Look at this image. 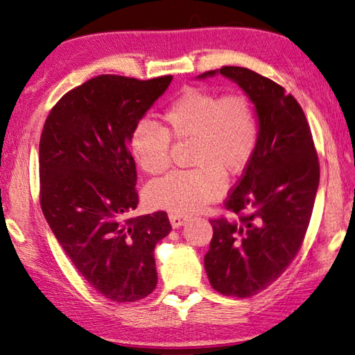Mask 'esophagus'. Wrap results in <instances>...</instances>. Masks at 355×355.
Masks as SVG:
<instances>
[{"label":"esophagus","mask_w":355,"mask_h":355,"mask_svg":"<svg viewBox=\"0 0 355 355\" xmlns=\"http://www.w3.org/2000/svg\"><path fill=\"white\" fill-rule=\"evenodd\" d=\"M169 219H171V224L173 228H178L182 227L184 222H186V216L180 214V213H171L169 214Z\"/></svg>","instance_id":"esophagus-1"}]
</instances>
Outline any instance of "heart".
<instances>
[{
  "label": "heart",
  "instance_id": "obj_1",
  "mask_svg": "<svg viewBox=\"0 0 355 355\" xmlns=\"http://www.w3.org/2000/svg\"><path fill=\"white\" fill-rule=\"evenodd\" d=\"M164 128L141 120L130 136V148L141 169L159 175L172 163L171 137L192 141L188 171L171 172L148 186L153 205L191 214L224 194L228 175H238L254 158L260 137L257 111L243 94L188 87L166 107Z\"/></svg>",
  "mask_w": 355,
  "mask_h": 355
}]
</instances>
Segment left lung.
<instances>
[{
  "mask_svg": "<svg viewBox=\"0 0 355 355\" xmlns=\"http://www.w3.org/2000/svg\"><path fill=\"white\" fill-rule=\"evenodd\" d=\"M230 78L255 105V155L224 202L236 218L211 219L205 255L209 284L224 296L250 297L286 271L304 243L320 184V161L307 119L280 84L244 67L209 70Z\"/></svg>",
  "mask_w": 355,
  "mask_h": 355,
  "instance_id": "obj_1",
  "label": "left lung"
}]
</instances>
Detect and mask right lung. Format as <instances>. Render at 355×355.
Here are the masks:
<instances>
[{
	"instance_id": "add662e5",
	"label": "right lung",
	"mask_w": 355,
	"mask_h": 355,
	"mask_svg": "<svg viewBox=\"0 0 355 355\" xmlns=\"http://www.w3.org/2000/svg\"><path fill=\"white\" fill-rule=\"evenodd\" d=\"M172 81L100 75L53 106L39 146L40 207L89 285L114 302L155 290V245L172 230L166 211L133 218L139 196L130 136Z\"/></svg>"
}]
</instances>
